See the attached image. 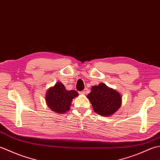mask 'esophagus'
<instances>
[{"label":"esophagus","mask_w":160,"mask_h":160,"mask_svg":"<svg viewBox=\"0 0 160 160\" xmlns=\"http://www.w3.org/2000/svg\"><path fill=\"white\" fill-rule=\"evenodd\" d=\"M79 93H80V95H84V94L86 93V91H80Z\"/></svg>","instance_id":"esophagus-1"}]
</instances>
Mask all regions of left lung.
<instances>
[{
	"instance_id": "left-lung-1",
	"label": "left lung",
	"mask_w": 160,
	"mask_h": 160,
	"mask_svg": "<svg viewBox=\"0 0 160 160\" xmlns=\"http://www.w3.org/2000/svg\"><path fill=\"white\" fill-rule=\"evenodd\" d=\"M87 98L92 104L93 111L104 117L114 114L122 105L121 95L104 83L91 87Z\"/></svg>"
}]
</instances>
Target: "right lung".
Instances as JSON below:
<instances>
[{
  "label": "right lung",
  "instance_id": "add662e5",
  "mask_svg": "<svg viewBox=\"0 0 160 160\" xmlns=\"http://www.w3.org/2000/svg\"><path fill=\"white\" fill-rule=\"evenodd\" d=\"M78 96L76 91H67L62 83L58 82L47 90L45 100L47 106L54 113H65L70 109L72 100Z\"/></svg>",
  "mask_w": 160,
  "mask_h": 160
}]
</instances>
